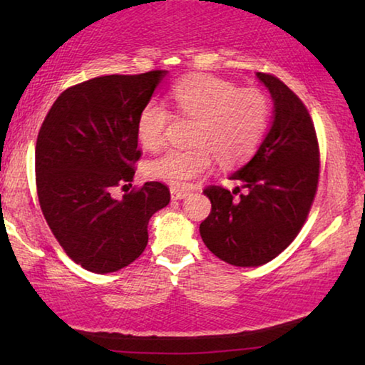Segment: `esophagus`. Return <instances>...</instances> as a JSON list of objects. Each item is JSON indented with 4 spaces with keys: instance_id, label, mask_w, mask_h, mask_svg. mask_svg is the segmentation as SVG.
Masks as SVG:
<instances>
[{
    "instance_id": "obj_1",
    "label": "esophagus",
    "mask_w": 365,
    "mask_h": 365,
    "mask_svg": "<svg viewBox=\"0 0 365 365\" xmlns=\"http://www.w3.org/2000/svg\"><path fill=\"white\" fill-rule=\"evenodd\" d=\"M170 196L172 200H183V197L188 196V191L180 188H170Z\"/></svg>"
}]
</instances>
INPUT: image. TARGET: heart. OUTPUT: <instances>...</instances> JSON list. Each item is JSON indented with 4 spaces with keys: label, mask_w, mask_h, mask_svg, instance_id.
I'll return each mask as SVG.
<instances>
[{
    "label": "heart",
    "mask_w": 365,
    "mask_h": 365,
    "mask_svg": "<svg viewBox=\"0 0 365 365\" xmlns=\"http://www.w3.org/2000/svg\"><path fill=\"white\" fill-rule=\"evenodd\" d=\"M170 100L178 115L195 120L185 150H169L148 163V174L174 188H185L212 169L215 156L222 164L242 163L261 143L269 123V101L256 88L238 90L217 77L195 76L174 86ZM170 113L150 101L138 119V138L146 150L165 141Z\"/></svg>",
    "instance_id": "heart-1"
}]
</instances>
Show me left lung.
<instances>
[{
	"instance_id": "obj_1",
	"label": "left lung",
	"mask_w": 365,
	"mask_h": 365,
	"mask_svg": "<svg viewBox=\"0 0 365 365\" xmlns=\"http://www.w3.org/2000/svg\"><path fill=\"white\" fill-rule=\"evenodd\" d=\"M256 77L274 101L272 123L255 156L228 177L240 187L205 190L212 209L200 225L207 250L237 267L269 262L293 242L319 182L317 137L304 104L277 77Z\"/></svg>"
}]
</instances>
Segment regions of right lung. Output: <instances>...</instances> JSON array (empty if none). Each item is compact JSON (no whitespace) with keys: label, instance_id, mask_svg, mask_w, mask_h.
<instances>
[{"label":"right lung","instance_id":"add662e5","mask_svg":"<svg viewBox=\"0 0 365 365\" xmlns=\"http://www.w3.org/2000/svg\"><path fill=\"white\" fill-rule=\"evenodd\" d=\"M165 76H104L71 86L40 128L35 172L43 215L67 256L95 274L132 264L146 248L153 214L170 201L159 182L113 196L114 187L133 180L140 114Z\"/></svg>","mask_w":365,"mask_h":365}]
</instances>
